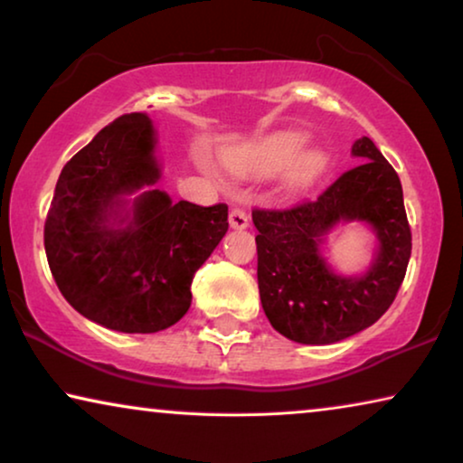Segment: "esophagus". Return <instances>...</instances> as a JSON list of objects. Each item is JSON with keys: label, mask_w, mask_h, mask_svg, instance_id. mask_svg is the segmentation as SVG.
<instances>
[{"label": "esophagus", "mask_w": 463, "mask_h": 463, "mask_svg": "<svg viewBox=\"0 0 463 463\" xmlns=\"http://www.w3.org/2000/svg\"><path fill=\"white\" fill-rule=\"evenodd\" d=\"M230 225L233 230H244L249 225V213L244 208H232L230 211Z\"/></svg>", "instance_id": "34e87169"}]
</instances>
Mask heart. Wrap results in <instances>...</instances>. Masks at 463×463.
Instances as JSON below:
<instances>
[{
  "instance_id": "obj_1",
  "label": "heart",
  "mask_w": 463,
  "mask_h": 463,
  "mask_svg": "<svg viewBox=\"0 0 463 463\" xmlns=\"http://www.w3.org/2000/svg\"><path fill=\"white\" fill-rule=\"evenodd\" d=\"M306 138L299 132H278V135L265 137L261 141L249 145V147L230 151L225 156V166L232 173L242 176H263L282 170L301 149ZM326 156L320 149H307L297 157L290 168V185H306L325 166Z\"/></svg>"
}]
</instances>
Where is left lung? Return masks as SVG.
Masks as SVG:
<instances>
[{
	"mask_svg": "<svg viewBox=\"0 0 463 463\" xmlns=\"http://www.w3.org/2000/svg\"><path fill=\"white\" fill-rule=\"evenodd\" d=\"M352 154L360 157L358 166L316 200L252 208L263 312L297 344H335L375 325L407 274L411 227L401 179L369 137L358 138ZM339 220H364L378 233V257L360 279L333 275L319 255L321 240Z\"/></svg>",
	"mask_w": 463,
	"mask_h": 463,
	"instance_id": "1",
	"label": "left lung"
}]
</instances>
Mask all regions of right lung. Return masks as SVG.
I'll return each instance as SVG.
<instances>
[{
	"instance_id": "right-lung-1",
	"label": "right lung",
	"mask_w": 463,
	"mask_h": 463,
	"mask_svg": "<svg viewBox=\"0 0 463 463\" xmlns=\"http://www.w3.org/2000/svg\"><path fill=\"white\" fill-rule=\"evenodd\" d=\"M156 132L145 113L105 126L65 164L43 225L54 282L88 320L157 333L192 306L200 265L225 236L227 204L175 202L160 189ZM147 186L128 211L125 195Z\"/></svg>"
}]
</instances>
